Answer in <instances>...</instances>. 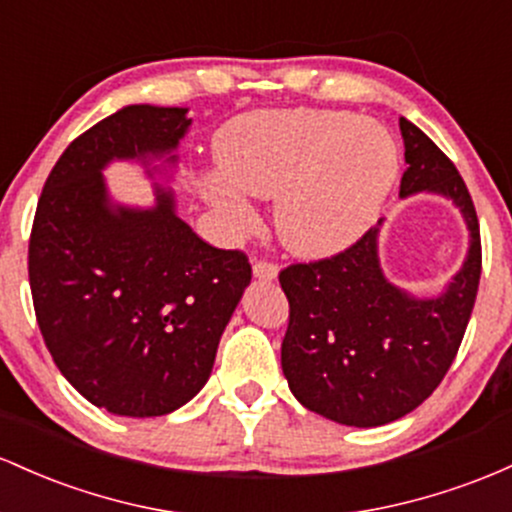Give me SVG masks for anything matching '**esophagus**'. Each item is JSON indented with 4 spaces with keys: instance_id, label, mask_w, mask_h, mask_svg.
I'll return each mask as SVG.
<instances>
[{
    "instance_id": "esophagus-1",
    "label": "esophagus",
    "mask_w": 512,
    "mask_h": 512,
    "mask_svg": "<svg viewBox=\"0 0 512 512\" xmlns=\"http://www.w3.org/2000/svg\"><path fill=\"white\" fill-rule=\"evenodd\" d=\"M254 275L261 280H273L278 275V266L273 261H268V258H261V261L254 263Z\"/></svg>"
}]
</instances>
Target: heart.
Returning a JSON list of instances; mask_svg holds the SVG:
<instances>
[{
    "label": "heart",
    "mask_w": 512,
    "mask_h": 512,
    "mask_svg": "<svg viewBox=\"0 0 512 512\" xmlns=\"http://www.w3.org/2000/svg\"><path fill=\"white\" fill-rule=\"evenodd\" d=\"M225 176L205 193L234 225L249 227L254 208L244 193L275 198L280 239L302 256L346 249L392 191L399 152L382 125L329 108H273L234 118L217 137Z\"/></svg>",
    "instance_id": "obj_1"
}]
</instances>
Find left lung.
Here are the masks:
<instances>
[{
  "label": "left lung",
  "instance_id": "obj_1",
  "mask_svg": "<svg viewBox=\"0 0 512 512\" xmlns=\"http://www.w3.org/2000/svg\"><path fill=\"white\" fill-rule=\"evenodd\" d=\"M399 128L401 195L435 191L455 200L472 246L435 300H413L384 280L377 227L338 254L280 271L290 302L280 348L285 380L302 406L343 426H384L421 406L450 370L479 290L481 234L467 183L426 132L406 118Z\"/></svg>",
  "mask_w": 512,
  "mask_h": 512
}]
</instances>
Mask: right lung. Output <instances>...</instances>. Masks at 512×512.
<instances>
[{
    "mask_svg": "<svg viewBox=\"0 0 512 512\" xmlns=\"http://www.w3.org/2000/svg\"><path fill=\"white\" fill-rule=\"evenodd\" d=\"M186 108L128 106L62 152L28 239L43 341L65 380L118 416H164L208 382L217 343L251 280L249 256L217 249L159 191L154 210H111L101 169L164 154Z\"/></svg>",
    "mask_w": 512,
    "mask_h": 512,
    "instance_id": "right-lung-1",
    "label": "right lung"
}]
</instances>
